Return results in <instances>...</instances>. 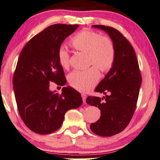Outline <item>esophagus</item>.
Wrapping results in <instances>:
<instances>
[{"label": "esophagus", "instance_id": "esophagus-1", "mask_svg": "<svg viewBox=\"0 0 160 160\" xmlns=\"http://www.w3.org/2000/svg\"><path fill=\"white\" fill-rule=\"evenodd\" d=\"M86 98H87V96L85 95V94L82 93V102H83V103H85V100H86Z\"/></svg>", "mask_w": 160, "mask_h": 160}]
</instances>
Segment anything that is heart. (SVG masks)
Returning a JSON list of instances; mask_svg holds the SVG:
<instances>
[{"label":"heart","mask_w":160,"mask_h":160,"mask_svg":"<svg viewBox=\"0 0 160 160\" xmlns=\"http://www.w3.org/2000/svg\"><path fill=\"white\" fill-rule=\"evenodd\" d=\"M70 45L75 50L88 55V64L93 65L85 70H76L68 76L69 85L81 92L89 91L99 80L100 71H109L115 59V48L111 38L89 30L78 32L71 39ZM61 67L67 69L69 66V55L62 48L58 53Z\"/></svg>","instance_id":"obj_1"}]
</instances>
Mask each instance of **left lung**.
Masks as SVG:
<instances>
[{
	"label": "left lung",
	"mask_w": 160,
	"mask_h": 160,
	"mask_svg": "<svg viewBox=\"0 0 160 160\" xmlns=\"http://www.w3.org/2000/svg\"><path fill=\"white\" fill-rule=\"evenodd\" d=\"M107 32L114 42L115 59L113 66L95 91L103 93L101 98L88 96V104L98 107L101 117L91 124V130L100 136H112L122 132L133 115L141 84V76L136 53L128 40L116 29L93 25Z\"/></svg>",
	"instance_id": "1"
}]
</instances>
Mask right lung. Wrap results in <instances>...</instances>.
Masks as SVG:
<instances>
[{
  "mask_svg": "<svg viewBox=\"0 0 160 160\" xmlns=\"http://www.w3.org/2000/svg\"><path fill=\"white\" fill-rule=\"evenodd\" d=\"M79 25L57 24L34 36L19 54L13 85L20 117L29 129L38 134H49L62 125L68 110L80 107L82 97L70 86L62 94L49 89V83L66 84L58 62L61 45Z\"/></svg>",
  "mask_w": 160,
  "mask_h": 160,
  "instance_id": "1",
  "label": "right lung"
}]
</instances>
